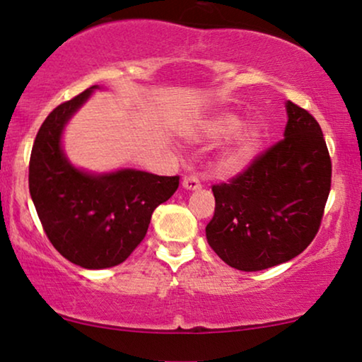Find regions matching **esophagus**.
<instances>
[{"label":"esophagus","mask_w":362,"mask_h":362,"mask_svg":"<svg viewBox=\"0 0 362 362\" xmlns=\"http://www.w3.org/2000/svg\"><path fill=\"white\" fill-rule=\"evenodd\" d=\"M182 187L187 191H196L201 189V182L196 176H186L185 180H182Z\"/></svg>","instance_id":"esophagus-1"}]
</instances>
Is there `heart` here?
Segmentation results:
<instances>
[{
  "label": "heart",
  "instance_id": "1",
  "mask_svg": "<svg viewBox=\"0 0 362 362\" xmlns=\"http://www.w3.org/2000/svg\"><path fill=\"white\" fill-rule=\"evenodd\" d=\"M240 125L242 120L239 115L224 112L212 117L204 127V136L207 140L219 141L230 138L217 160L216 170L222 176L235 175L244 170L254 160L255 153L259 151L262 140L260 128L254 123L244 127Z\"/></svg>",
  "mask_w": 362,
  "mask_h": 362
}]
</instances>
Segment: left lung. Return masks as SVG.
<instances>
[{
	"label": "left lung",
	"instance_id": "8db88e82",
	"mask_svg": "<svg viewBox=\"0 0 362 362\" xmlns=\"http://www.w3.org/2000/svg\"><path fill=\"white\" fill-rule=\"evenodd\" d=\"M285 133L229 182L212 186L211 249L237 270L270 269L300 255L323 219L331 189V158L311 115L286 102Z\"/></svg>",
	"mask_w": 362,
	"mask_h": 362
}]
</instances>
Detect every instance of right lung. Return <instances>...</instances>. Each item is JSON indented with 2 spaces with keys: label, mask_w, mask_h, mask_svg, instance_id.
Listing matches in <instances>:
<instances>
[{
  "label": "right lung",
  "mask_w": 362,
  "mask_h": 362,
  "mask_svg": "<svg viewBox=\"0 0 362 362\" xmlns=\"http://www.w3.org/2000/svg\"><path fill=\"white\" fill-rule=\"evenodd\" d=\"M95 88L49 113L29 160V192L47 239L69 262L92 270L125 262L145 239L153 211L180 186V176L138 170L90 175L67 161L62 130Z\"/></svg>",
  "instance_id": "add662e5"
}]
</instances>
